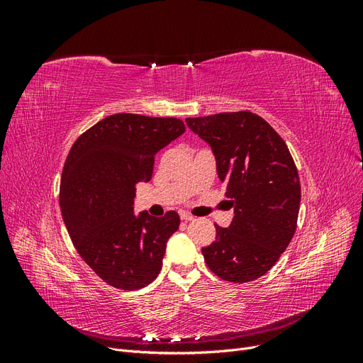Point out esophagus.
<instances>
[{"label": "esophagus", "instance_id": "1", "mask_svg": "<svg viewBox=\"0 0 363 363\" xmlns=\"http://www.w3.org/2000/svg\"><path fill=\"white\" fill-rule=\"evenodd\" d=\"M180 218L183 219V221H194V216L188 212H180Z\"/></svg>", "mask_w": 363, "mask_h": 363}]
</instances>
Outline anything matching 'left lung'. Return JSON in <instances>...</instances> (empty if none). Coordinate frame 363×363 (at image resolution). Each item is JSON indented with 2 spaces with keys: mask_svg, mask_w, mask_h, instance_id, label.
<instances>
[{
  "mask_svg": "<svg viewBox=\"0 0 363 363\" xmlns=\"http://www.w3.org/2000/svg\"><path fill=\"white\" fill-rule=\"evenodd\" d=\"M186 124L212 148L235 212L228 227L215 225V242L201 250L207 267L227 281L256 280L276 265L296 228L301 188L291 152L251 112L188 118Z\"/></svg>",
  "mask_w": 363,
  "mask_h": 363,
  "instance_id": "obj_1",
  "label": "left lung"
}]
</instances>
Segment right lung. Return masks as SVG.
I'll list each match as a JSON object with an SVG mask.
<instances>
[{"label":"right lung","instance_id":"1","mask_svg":"<svg viewBox=\"0 0 363 363\" xmlns=\"http://www.w3.org/2000/svg\"><path fill=\"white\" fill-rule=\"evenodd\" d=\"M184 131L177 118L111 115L74 142L65 162V225L82 259L113 288L140 289L159 276L180 218L136 215V183L150 182L155 156Z\"/></svg>","mask_w":363,"mask_h":363}]
</instances>
